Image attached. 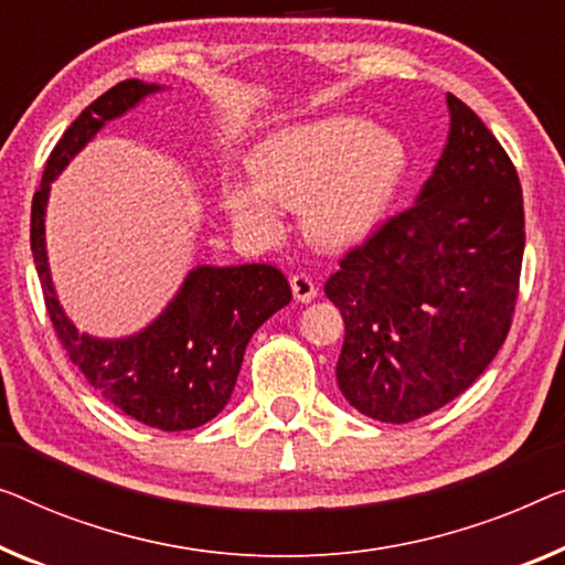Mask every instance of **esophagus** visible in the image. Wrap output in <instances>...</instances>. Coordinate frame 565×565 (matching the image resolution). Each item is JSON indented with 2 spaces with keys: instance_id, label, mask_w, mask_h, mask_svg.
<instances>
[{
  "instance_id": "1",
  "label": "esophagus",
  "mask_w": 565,
  "mask_h": 565,
  "mask_svg": "<svg viewBox=\"0 0 565 565\" xmlns=\"http://www.w3.org/2000/svg\"><path fill=\"white\" fill-rule=\"evenodd\" d=\"M291 291H294V299L305 301V305H307V301L317 297V284L309 274L299 271V274L291 276Z\"/></svg>"
}]
</instances>
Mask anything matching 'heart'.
I'll list each match as a JSON object with an SVG mask.
<instances>
[{
	"label": "heart",
	"mask_w": 565,
	"mask_h": 565,
	"mask_svg": "<svg viewBox=\"0 0 565 565\" xmlns=\"http://www.w3.org/2000/svg\"><path fill=\"white\" fill-rule=\"evenodd\" d=\"M408 170V151L363 116L284 126L250 151V180L223 184V207L238 228L274 238L281 207H299L311 241L342 246L391 205Z\"/></svg>",
	"instance_id": "1"
}]
</instances>
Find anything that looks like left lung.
Listing matches in <instances>:
<instances>
[{
  "label": "left lung",
  "mask_w": 565,
  "mask_h": 565,
  "mask_svg": "<svg viewBox=\"0 0 565 565\" xmlns=\"http://www.w3.org/2000/svg\"><path fill=\"white\" fill-rule=\"evenodd\" d=\"M418 200L350 248L324 294L342 311L337 383L350 406L408 424L465 393L510 332L525 250L508 151L457 96Z\"/></svg>",
  "instance_id": "left-lung-1"
}]
</instances>
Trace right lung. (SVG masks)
<instances>
[{"label":"right lung","mask_w":565,"mask_h":565,"mask_svg":"<svg viewBox=\"0 0 565 565\" xmlns=\"http://www.w3.org/2000/svg\"><path fill=\"white\" fill-rule=\"evenodd\" d=\"M159 86L137 78L116 83L81 111L50 151L32 198L30 246L45 294L50 322L71 363L126 416L162 431H188L215 418L231 401L243 352L260 324L291 301V286L276 266H198L162 315L139 334L96 340L65 317L50 281L45 254V205L50 182L116 119Z\"/></svg>","instance_id":"1"}]
</instances>
